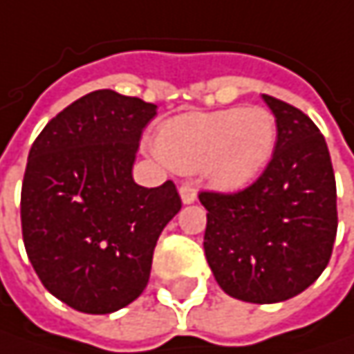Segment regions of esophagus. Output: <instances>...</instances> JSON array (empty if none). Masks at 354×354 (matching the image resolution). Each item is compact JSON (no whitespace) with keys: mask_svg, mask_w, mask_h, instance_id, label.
<instances>
[{"mask_svg":"<svg viewBox=\"0 0 354 354\" xmlns=\"http://www.w3.org/2000/svg\"><path fill=\"white\" fill-rule=\"evenodd\" d=\"M180 198H182L184 204L196 202V188H194L192 184H182V186H180Z\"/></svg>","mask_w":354,"mask_h":354,"instance_id":"obj_1","label":"esophagus"}]
</instances>
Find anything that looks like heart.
<instances>
[{"mask_svg": "<svg viewBox=\"0 0 354 354\" xmlns=\"http://www.w3.org/2000/svg\"><path fill=\"white\" fill-rule=\"evenodd\" d=\"M277 144L274 115L260 106L186 112L166 120L156 152L178 172L200 170L220 190L252 184L268 166Z\"/></svg>", "mask_w": 354, "mask_h": 354, "instance_id": "1", "label": "heart"}]
</instances>
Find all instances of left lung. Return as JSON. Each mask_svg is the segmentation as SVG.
<instances>
[{
    "label": "left lung",
    "instance_id": "left-lung-1",
    "mask_svg": "<svg viewBox=\"0 0 354 354\" xmlns=\"http://www.w3.org/2000/svg\"><path fill=\"white\" fill-rule=\"evenodd\" d=\"M277 120L272 160L236 194L200 192L204 252L232 299L272 304L301 295L326 268L337 236V184L321 130L299 108L262 94Z\"/></svg>",
    "mask_w": 354,
    "mask_h": 354
}]
</instances>
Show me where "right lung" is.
Returning a JSON list of instances; mask_svg holds the SVG:
<instances>
[{"label": "right lung", "instance_id": "1", "mask_svg": "<svg viewBox=\"0 0 354 354\" xmlns=\"http://www.w3.org/2000/svg\"><path fill=\"white\" fill-rule=\"evenodd\" d=\"M158 106L114 90L75 100L35 138L21 186V232L41 284L80 313L110 315L150 279L158 236L182 202L174 182L132 176Z\"/></svg>", "mask_w": 354, "mask_h": 354}]
</instances>
